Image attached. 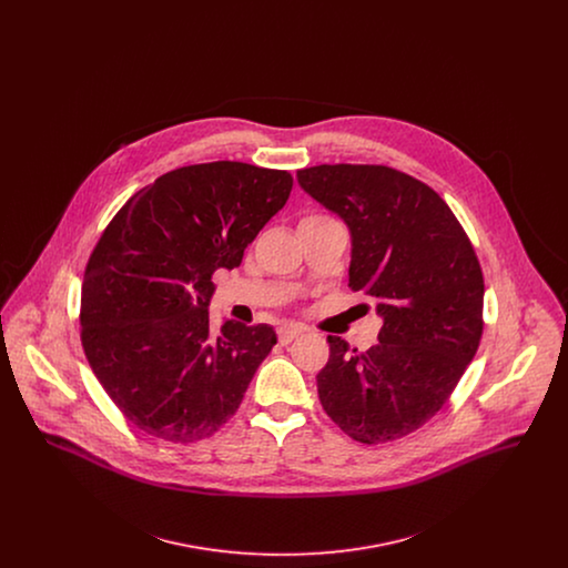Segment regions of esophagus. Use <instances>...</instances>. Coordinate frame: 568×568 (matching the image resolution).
<instances>
[{
	"mask_svg": "<svg viewBox=\"0 0 568 568\" xmlns=\"http://www.w3.org/2000/svg\"><path fill=\"white\" fill-rule=\"evenodd\" d=\"M300 334H302V327H297V325H283V327H278V343L281 345H290L292 341H296Z\"/></svg>",
	"mask_w": 568,
	"mask_h": 568,
	"instance_id": "esophagus-1",
	"label": "esophagus"
}]
</instances>
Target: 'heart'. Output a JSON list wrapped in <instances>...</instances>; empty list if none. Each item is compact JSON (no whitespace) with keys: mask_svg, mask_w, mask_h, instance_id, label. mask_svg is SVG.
<instances>
[{"mask_svg":"<svg viewBox=\"0 0 568 568\" xmlns=\"http://www.w3.org/2000/svg\"><path fill=\"white\" fill-rule=\"evenodd\" d=\"M327 219H329V216L322 215V213H306V215L297 221V230L308 227V225H315V223H322V221H327Z\"/></svg>","mask_w":568,"mask_h":568,"instance_id":"1","label":"heart"}]
</instances>
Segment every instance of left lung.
<instances>
[{"mask_svg": "<svg viewBox=\"0 0 568 568\" xmlns=\"http://www.w3.org/2000/svg\"><path fill=\"white\" fill-rule=\"evenodd\" d=\"M297 183L352 232L349 287L377 300L368 352L327 336L317 375L327 417L378 445L419 430L454 394L484 334V272L464 227L426 183L387 165L322 163Z\"/></svg>", "mask_w": 568, "mask_h": 568, "instance_id": "8db88e82", "label": "left lung"}]
</instances>
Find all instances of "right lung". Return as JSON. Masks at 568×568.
<instances>
[{"instance_id":"1","label":"right lung","mask_w":568,"mask_h":568,"mask_svg":"<svg viewBox=\"0 0 568 568\" xmlns=\"http://www.w3.org/2000/svg\"><path fill=\"white\" fill-rule=\"evenodd\" d=\"M292 185L287 170L183 165L134 193L102 232L82 281V349L138 430L187 445L239 410L276 334L225 322L215 338L213 274L241 266Z\"/></svg>"}]
</instances>
